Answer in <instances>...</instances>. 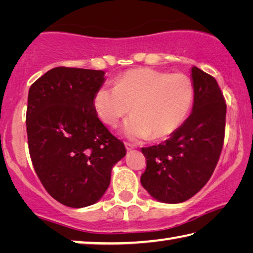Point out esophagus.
Wrapping results in <instances>:
<instances>
[{
  "instance_id": "obj_1",
  "label": "esophagus",
  "mask_w": 253,
  "mask_h": 253,
  "mask_svg": "<svg viewBox=\"0 0 253 253\" xmlns=\"http://www.w3.org/2000/svg\"><path fill=\"white\" fill-rule=\"evenodd\" d=\"M125 146H126V149L127 151H131V149H134L136 146L134 144H130V143H128V142H126L125 143Z\"/></svg>"
}]
</instances>
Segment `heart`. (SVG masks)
Segmentation results:
<instances>
[{
	"label": "heart",
	"mask_w": 253,
	"mask_h": 253,
	"mask_svg": "<svg viewBox=\"0 0 253 253\" xmlns=\"http://www.w3.org/2000/svg\"><path fill=\"white\" fill-rule=\"evenodd\" d=\"M194 101V84L184 74H169L149 68L125 72L116 85H101L93 106L102 122L115 126L129 113L124 126L132 138H165L174 134L190 114Z\"/></svg>",
	"instance_id": "b5f03b06"
}]
</instances>
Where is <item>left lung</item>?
Wrapping results in <instances>:
<instances>
[{
  "instance_id": "left-lung-1",
  "label": "left lung",
  "mask_w": 253,
  "mask_h": 253,
  "mask_svg": "<svg viewBox=\"0 0 253 253\" xmlns=\"http://www.w3.org/2000/svg\"><path fill=\"white\" fill-rule=\"evenodd\" d=\"M194 104L183 125L168 140L143 147V187L164 203H181L208 183L224 143L226 104L214 77L192 68Z\"/></svg>"
}]
</instances>
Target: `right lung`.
Listing matches in <instances>:
<instances>
[{
	"instance_id": "right-lung-1",
	"label": "right lung",
	"mask_w": 253,
	"mask_h": 253,
	"mask_svg": "<svg viewBox=\"0 0 253 253\" xmlns=\"http://www.w3.org/2000/svg\"><path fill=\"white\" fill-rule=\"evenodd\" d=\"M105 71L57 67L29 89L27 134L34 170L66 207L96 203L110 183L125 145L97 116L93 97Z\"/></svg>"
}]
</instances>
